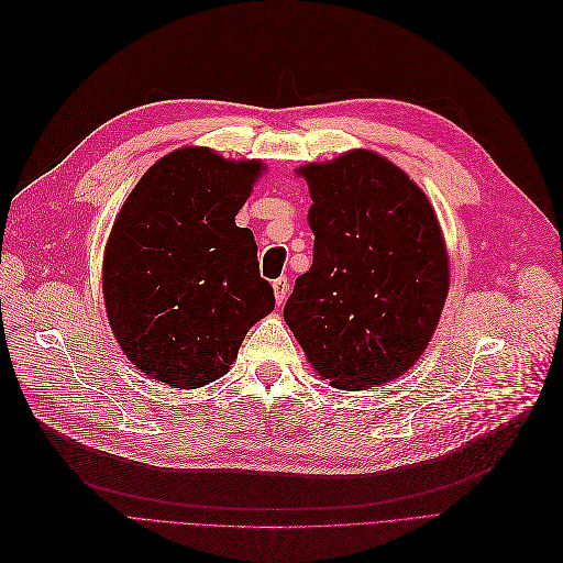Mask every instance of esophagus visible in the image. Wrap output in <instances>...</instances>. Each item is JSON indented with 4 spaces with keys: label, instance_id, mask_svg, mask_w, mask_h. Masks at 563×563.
<instances>
[{
    "label": "esophagus",
    "instance_id": "esophagus-1",
    "mask_svg": "<svg viewBox=\"0 0 563 563\" xmlns=\"http://www.w3.org/2000/svg\"><path fill=\"white\" fill-rule=\"evenodd\" d=\"M288 279L286 277H279L273 282V288H275V300L277 305H284L286 302V296H288Z\"/></svg>",
    "mask_w": 563,
    "mask_h": 563
}]
</instances>
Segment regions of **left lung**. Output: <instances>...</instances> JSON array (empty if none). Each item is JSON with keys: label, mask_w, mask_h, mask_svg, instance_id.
Returning <instances> with one entry per match:
<instances>
[{"label": "left lung", "mask_w": 563, "mask_h": 563, "mask_svg": "<svg viewBox=\"0 0 563 563\" xmlns=\"http://www.w3.org/2000/svg\"><path fill=\"white\" fill-rule=\"evenodd\" d=\"M307 178L313 263L284 307L311 366L339 389L389 383L419 360L449 292L431 201L389 159L343 153Z\"/></svg>", "instance_id": "obj_1"}]
</instances>
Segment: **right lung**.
Returning <instances> with one entry per match:
<instances>
[{
	"label": "right lung",
	"instance_id": "add662e5",
	"mask_svg": "<svg viewBox=\"0 0 563 563\" xmlns=\"http://www.w3.org/2000/svg\"><path fill=\"white\" fill-rule=\"evenodd\" d=\"M258 159L187 146L165 155L121 206L102 258V296L128 360L169 387L229 371L247 330L275 309L238 210Z\"/></svg>",
	"mask_w": 563,
	"mask_h": 563
}]
</instances>
